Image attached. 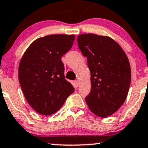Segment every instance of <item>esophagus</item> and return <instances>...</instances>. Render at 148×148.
I'll list each match as a JSON object with an SVG mask.
<instances>
[{
  "label": "esophagus",
  "mask_w": 148,
  "mask_h": 148,
  "mask_svg": "<svg viewBox=\"0 0 148 148\" xmlns=\"http://www.w3.org/2000/svg\"><path fill=\"white\" fill-rule=\"evenodd\" d=\"M75 84H76V86H77L79 87V86H80V82H79V81H78V80L75 81Z\"/></svg>",
  "instance_id": "34e87169"
}]
</instances>
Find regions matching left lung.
Instances as JSON below:
<instances>
[{"label": "left lung", "mask_w": 148, "mask_h": 148, "mask_svg": "<svg viewBox=\"0 0 148 148\" xmlns=\"http://www.w3.org/2000/svg\"><path fill=\"white\" fill-rule=\"evenodd\" d=\"M78 45L87 58L90 71V92L86 98L92 113L102 118L116 112L126 100L131 84L129 61L121 46L106 36L84 34Z\"/></svg>", "instance_id": "obj_1"}]
</instances>
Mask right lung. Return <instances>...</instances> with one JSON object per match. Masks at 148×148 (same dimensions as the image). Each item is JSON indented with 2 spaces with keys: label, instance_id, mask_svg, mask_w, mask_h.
Here are the masks:
<instances>
[{
  "label": "right lung",
  "instance_id": "obj_1",
  "mask_svg": "<svg viewBox=\"0 0 148 148\" xmlns=\"http://www.w3.org/2000/svg\"><path fill=\"white\" fill-rule=\"evenodd\" d=\"M74 35L52 34L35 40L24 52L18 78L24 97L42 115L56 113L74 88L64 78L61 58L72 47Z\"/></svg>",
  "mask_w": 148,
  "mask_h": 148
}]
</instances>
